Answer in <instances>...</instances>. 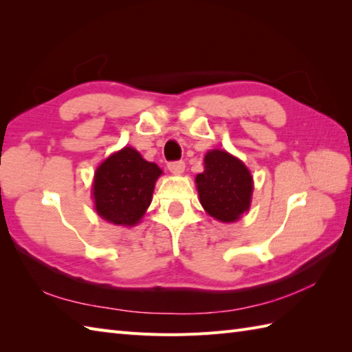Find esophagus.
Wrapping results in <instances>:
<instances>
[{
  "mask_svg": "<svg viewBox=\"0 0 352 352\" xmlns=\"http://www.w3.org/2000/svg\"><path fill=\"white\" fill-rule=\"evenodd\" d=\"M184 168H186V164H184V162H170L169 164H168V169L172 172V174H175V175H180V174H183L184 172Z\"/></svg>",
  "mask_w": 352,
  "mask_h": 352,
  "instance_id": "esophagus-1",
  "label": "esophagus"
}]
</instances>
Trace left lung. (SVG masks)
Instances as JSON below:
<instances>
[{"instance_id": "left-lung-1", "label": "left lung", "mask_w": 352, "mask_h": 352, "mask_svg": "<svg viewBox=\"0 0 352 352\" xmlns=\"http://www.w3.org/2000/svg\"><path fill=\"white\" fill-rule=\"evenodd\" d=\"M199 203L221 222H236L248 212L252 197V177L237 157L212 149L204 157V172L195 178Z\"/></svg>"}]
</instances>
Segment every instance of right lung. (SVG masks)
I'll return each instance as SVG.
<instances>
[{
  "label": "right lung",
  "instance_id": "obj_1",
  "mask_svg": "<svg viewBox=\"0 0 352 352\" xmlns=\"http://www.w3.org/2000/svg\"><path fill=\"white\" fill-rule=\"evenodd\" d=\"M160 175L162 169L131 146L111 154L96 168L94 177L96 213L115 226H136L151 204Z\"/></svg>",
  "mask_w": 352,
  "mask_h": 352
}]
</instances>
